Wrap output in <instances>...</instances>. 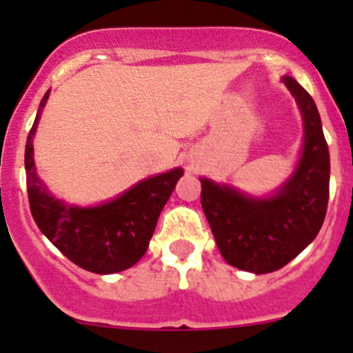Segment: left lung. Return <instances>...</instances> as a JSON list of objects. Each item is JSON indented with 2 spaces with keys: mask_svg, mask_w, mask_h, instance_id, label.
<instances>
[{
  "mask_svg": "<svg viewBox=\"0 0 353 353\" xmlns=\"http://www.w3.org/2000/svg\"><path fill=\"white\" fill-rule=\"evenodd\" d=\"M283 83L304 116V148L294 176L273 198L258 199L201 179V206L216 245L229 265L270 273L314 241L330 196V152L318 108L292 77Z\"/></svg>",
  "mask_w": 353,
  "mask_h": 353,
  "instance_id": "left-lung-1",
  "label": "left lung"
}]
</instances>
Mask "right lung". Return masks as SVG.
<instances>
[{
    "instance_id": "right-lung-1",
    "label": "right lung",
    "mask_w": 353,
    "mask_h": 353,
    "mask_svg": "<svg viewBox=\"0 0 353 353\" xmlns=\"http://www.w3.org/2000/svg\"><path fill=\"white\" fill-rule=\"evenodd\" d=\"M44 95L25 145V172L30 212L41 232L70 261L87 272L108 275L131 268L147 252L160 212L183 169L141 181L119 198L94 208L66 206L46 191L34 165V138Z\"/></svg>"
}]
</instances>
